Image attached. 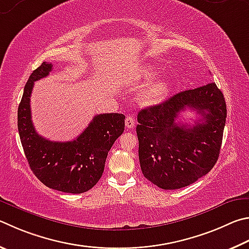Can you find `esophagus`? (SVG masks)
Returning <instances> with one entry per match:
<instances>
[{
    "mask_svg": "<svg viewBox=\"0 0 249 249\" xmlns=\"http://www.w3.org/2000/svg\"><path fill=\"white\" fill-rule=\"evenodd\" d=\"M125 126H126V127H127V128H129V129L135 128V126H136V120H135V117L130 116V115L126 116V119H125Z\"/></svg>",
    "mask_w": 249,
    "mask_h": 249,
    "instance_id": "1",
    "label": "esophagus"
}]
</instances>
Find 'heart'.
Here are the masks:
<instances>
[{"label":"heart","mask_w":249,"mask_h":249,"mask_svg":"<svg viewBox=\"0 0 249 249\" xmlns=\"http://www.w3.org/2000/svg\"><path fill=\"white\" fill-rule=\"evenodd\" d=\"M157 71L152 65H146L140 69L137 78L140 81H149L139 92L137 101L143 107H156L165 100L170 91V80L166 77L156 78Z\"/></svg>","instance_id":"heart-1"}]
</instances>
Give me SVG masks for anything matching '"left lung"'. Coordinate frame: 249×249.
I'll return each mask as SVG.
<instances>
[{"label":"left lung","mask_w":249,"mask_h":249,"mask_svg":"<svg viewBox=\"0 0 249 249\" xmlns=\"http://www.w3.org/2000/svg\"><path fill=\"white\" fill-rule=\"evenodd\" d=\"M186 107L202 116L193 126L176 121ZM225 119L227 105L214 83L140 111L136 132L144 178L162 189H178L205 176L218 161Z\"/></svg>","instance_id":"8db88e82"}]
</instances>
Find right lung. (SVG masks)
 Instances as JSON below:
<instances>
[{"instance_id": "obj_1", "label": "right lung", "mask_w": 249, "mask_h": 249, "mask_svg": "<svg viewBox=\"0 0 249 249\" xmlns=\"http://www.w3.org/2000/svg\"><path fill=\"white\" fill-rule=\"evenodd\" d=\"M52 66L43 62L27 81L18 107V133L28 164L39 180L55 191L81 194L101 178L107 153L124 132L125 116L120 113L96 115L71 142H51L40 136L31 121L30 97L35 81L47 77Z\"/></svg>"}]
</instances>
